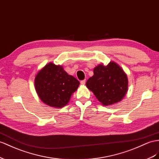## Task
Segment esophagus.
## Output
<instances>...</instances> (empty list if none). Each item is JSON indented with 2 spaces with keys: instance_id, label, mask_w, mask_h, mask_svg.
Instances as JSON below:
<instances>
[{
  "instance_id": "esophagus-1",
  "label": "esophagus",
  "mask_w": 159,
  "mask_h": 159,
  "mask_svg": "<svg viewBox=\"0 0 159 159\" xmlns=\"http://www.w3.org/2000/svg\"><path fill=\"white\" fill-rule=\"evenodd\" d=\"M85 81H86L85 80H81V81H80V84H85Z\"/></svg>"
}]
</instances>
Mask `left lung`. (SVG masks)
<instances>
[{
    "instance_id": "obj_1",
    "label": "left lung",
    "mask_w": 159,
    "mask_h": 159,
    "mask_svg": "<svg viewBox=\"0 0 159 159\" xmlns=\"http://www.w3.org/2000/svg\"><path fill=\"white\" fill-rule=\"evenodd\" d=\"M93 74L86 86L102 105L107 106L123 99L128 90V80L118 64L113 61L107 66L99 64L93 69Z\"/></svg>"
}]
</instances>
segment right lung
<instances>
[{
  "instance_id": "add662e5",
  "label": "right lung",
  "mask_w": 159,
  "mask_h": 159,
  "mask_svg": "<svg viewBox=\"0 0 159 159\" xmlns=\"http://www.w3.org/2000/svg\"><path fill=\"white\" fill-rule=\"evenodd\" d=\"M35 89L39 99L49 106L63 107L79 88L80 83L61 65L47 64L35 75Z\"/></svg>"
}]
</instances>
